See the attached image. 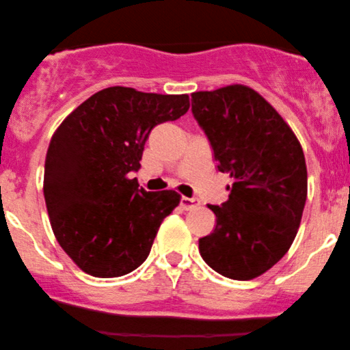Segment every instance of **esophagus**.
<instances>
[{"label": "esophagus", "mask_w": 350, "mask_h": 350, "mask_svg": "<svg viewBox=\"0 0 350 350\" xmlns=\"http://www.w3.org/2000/svg\"><path fill=\"white\" fill-rule=\"evenodd\" d=\"M199 204H201V201H199V199H196V198H181L180 199V207L183 208V211H189V208H194V207H198Z\"/></svg>", "instance_id": "1"}]
</instances>
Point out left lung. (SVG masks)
Listing matches in <instances>:
<instances>
[{"mask_svg":"<svg viewBox=\"0 0 350 350\" xmlns=\"http://www.w3.org/2000/svg\"><path fill=\"white\" fill-rule=\"evenodd\" d=\"M191 111L211 142L217 169L233 180L228 201L208 204L217 225L199 239V252L226 278H257L288 252L301 225L307 199L301 143L249 86L193 93Z\"/></svg>","mask_w":350,"mask_h":350,"instance_id":"1","label":"left lung"}]
</instances>
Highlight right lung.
Returning <instances> with one entry per match:
<instances>
[{
    "mask_svg": "<svg viewBox=\"0 0 350 350\" xmlns=\"http://www.w3.org/2000/svg\"><path fill=\"white\" fill-rule=\"evenodd\" d=\"M188 109V94L111 86L81 103L54 131L44 161V202L57 243L85 273L116 278L148 258L180 194L138 189L129 174L142 167L154 126Z\"/></svg>",
    "mask_w": 350,
    "mask_h": 350,
    "instance_id": "1",
    "label": "right lung"
}]
</instances>
